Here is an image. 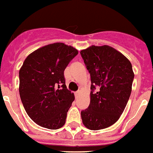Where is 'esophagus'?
<instances>
[{"label":"esophagus","mask_w":153,"mask_h":153,"mask_svg":"<svg viewBox=\"0 0 153 153\" xmlns=\"http://www.w3.org/2000/svg\"><path fill=\"white\" fill-rule=\"evenodd\" d=\"M80 91H76V93H75V95H76V97H78V96H79V95H80Z\"/></svg>","instance_id":"34e87169"}]
</instances>
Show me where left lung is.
<instances>
[{
    "label": "left lung",
    "instance_id": "1",
    "mask_svg": "<svg viewBox=\"0 0 153 153\" xmlns=\"http://www.w3.org/2000/svg\"><path fill=\"white\" fill-rule=\"evenodd\" d=\"M91 76V100L81 111L83 124L99 130L119 119L129 99L134 73L123 53L111 46H91L80 51Z\"/></svg>",
    "mask_w": 153,
    "mask_h": 153
}]
</instances>
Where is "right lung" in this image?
Listing matches in <instances>:
<instances>
[{
  "instance_id": "right-lung-1",
  "label": "right lung",
  "mask_w": 153,
  "mask_h": 153,
  "mask_svg": "<svg viewBox=\"0 0 153 153\" xmlns=\"http://www.w3.org/2000/svg\"><path fill=\"white\" fill-rule=\"evenodd\" d=\"M78 51L62 42L49 44L27 57L19 69V96L28 116L40 126L57 129L65 123L75 99L64 71Z\"/></svg>"
}]
</instances>
